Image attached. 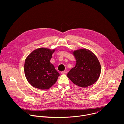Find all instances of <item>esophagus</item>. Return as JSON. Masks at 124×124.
<instances>
[{
    "label": "esophagus",
    "mask_w": 124,
    "mask_h": 124,
    "mask_svg": "<svg viewBox=\"0 0 124 124\" xmlns=\"http://www.w3.org/2000/svg\"><path fill=\"white\" fill-rule=\"evenodd\" d=\"M67 73H68L67 70H64V71L61 72V74L63 75H66L67 74Z\"/></svg>",
    "instance_id": "1"
}]
</instances>
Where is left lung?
Instances as JSON below:
<instances>
[{"label": "left lung", "mask_w": 124, "mask_h": 124, "mask_svg": "<svg viewBox=\"0 0 124 124\" xmlns=\"http://www.w3.org/2000/svg\"><path fill=\"white\" fill-rule=\"evenodd\" d=\"M70 52L74 56L76 63L67 76L73 83L81 87L86 88L94 84L101 73V66L95 54L85 48Z\"/></svg>", "instance_id": "left-lung-1"}]
</instances>
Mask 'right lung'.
<instances>
[{"mask_svg":"<svg viewBox=\"0 0 124 124\" xmlns=\"http://www.w3.org/2000/svg\"><path fill=\"white\" fill-rule=\"evenodd\" d=\"M55 51V48L40 47L34 50L26 58L24 74L33 87L48 89L57 81L60 75L50 62Z\"/></svg>","mask_w":124,"mask_h":124,"instance_id":"1","label":"right lung"}]
</instances>
